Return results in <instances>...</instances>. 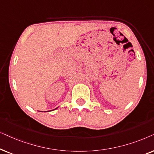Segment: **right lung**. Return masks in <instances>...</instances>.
<instances>
[{"label": "right lung", "instance_id": "1", "mask_svg": "<svg viewBox=\"0 0 154 154\" xmlns=\"http://www.w3.org/2000/svg\"><path fill=\"white\" fill-rule=\"evenodd\" d=\"M57 108H55V109H53V110H56V109H57ZM48 111H49V110H48ZM50 111H51V110H50ZM41 112V111H40ZM42 112H43V111H42ZM45 112V111H44ZM47 112H48V111H47Z\"/></svg>", "mask_w": 154, "mask_h": 154}]
</instances>
